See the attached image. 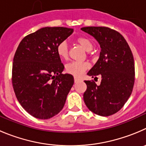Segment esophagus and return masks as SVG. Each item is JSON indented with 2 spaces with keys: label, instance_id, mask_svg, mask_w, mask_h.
I'll list each match as a JSON object with an SVG mask.
<instances>
[{
  "label": "esophagus",
  "instance_id": "esophagus-1",
  "mask_svg": "<svg viewBox=\"0 0 146 146\" xmlns=\"http://www.w3.org/2000/svg\"><path fill=\"white\" fill-rule=\"evenodd\" d=\"M78 81H80V79L78 78H77V77H74V81H75V83H76V82H78Z\"/></svg>",
  "mask_w": 146,
  "mask_h": 146
}]
</instances>
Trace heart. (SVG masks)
Wrapping results in <instances>:
<instances>
[{
    "instance_id": "b5f03b06",
    "label": "heart",
    "mask_w": 146,
    "mask_h": 146,
    "mask_svg": "<svg viewBox=\"0 0 146 146\" xmlns=\"http://www.w3.org/2000/svg\"><path fill=\"white\" fill-rule=\"evenodd\" d=\"M77 44H79L81 46L84 48L86 52H90L92 50L93 44L90 39L86 37H78L76 39ZM57 53L60 59L62 60H67L68 58L69 54V47L66 41H62L57 45ZM89 64L86 62H72L66 66V71L70 74L73 75L74 76H81L85 70L88 69Z\"/></svg>"
}]
</instances>
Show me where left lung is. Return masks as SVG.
<instances>
[{
  "mask_svg": "<svg viewBox=\"0 0 146 146\" xmlns=\"http://www.w3.org/2000/svg\"><path fill=\"white\" fill-rule=\"evenodd\" d=\"M81 31L91 35L100 46V57L87 75L101 76L100 84L84 81L86 107L94 113L108 116L117 113L130 97L135 83V63L132 51L124 38L106 27H86Z\"/></svg>",
  "mask_w": 146,
  "mask_h": 146,
  "instance_id": "obj_1",
  "label": "left lung"
}]
</instances>
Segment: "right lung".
Returning a JSON list of instances; mask_svg holds the SVG:
<instances>
[{
    "instance_id": "1",
    "label": "right lung",
    "mask_w": 146,
    "mask_h": 146,
    "mask_svg": "<svg viewBox=\"0 0 146 146\" xmlns=\"http://www.w3.org/2000/svg\"><path fill=\"white\" fill-rule=\"evenodd\" d=\"M73 32L63 27H43L25 36L16 51L13 88L22 108L35 118L50 119L65 106L74 78L62 73L64 65L57 46Z\"/></svg>"
}]
</instances>
